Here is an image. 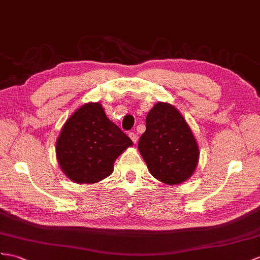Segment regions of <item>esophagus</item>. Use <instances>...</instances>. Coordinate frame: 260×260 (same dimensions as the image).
Listing matches in <instances>:
<instances>
[{"mask_svg":"<svg viewBox=\"0 0 260 260\" xmlns=\"http://www.w3.org/2000/svg\"><path fill=\"white\" fill-rule=\"evenodd\" d=\"M129 137H130L131 140L134 141V143H137V141H138V136L135 134V132H130Z\"/></svg>","mask_w":260,"mask_h":260,"instance_id":"1","label":"esophagus"}]
</instances>
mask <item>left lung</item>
Listing matches in <instances>:
<instances>
[{"mask_svg":"<svg viewBox=\"0 0 260 260\" xmlns=\"http://www.w3.org/2000/svg\"><path fill=\"white\" fill-rule=\"evenodd\" d=\"M138 149L150 173L169 185L191 178L200 156L198 142L185 119L167 103H157L149 111Z\"/></svg>","mask_w":260,"mask_h":260,"instance_id":"left-lung-1","label":"left lung"}]
</instances>
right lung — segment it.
Wrapping results in <instances>:
<instances>
[{
	"label": "right lung",
	"mask_w": 260,
	"mask_h": 260,
	"mask_svg": "<svg viewBox=\"0 0 260 260\" xmlns=\"http://www.w3.org/2000/svg\"><path fill=\"white\" fill-rule=\"evenodd\" d=\"M132 145L131 139L107 118L98 103L76 110L62 125L56 156L62 172L79 184H92L113 171V162Z\"/></svg>",
	"instance_id": "right-lung-1"
}]
</instances>
